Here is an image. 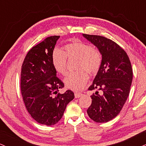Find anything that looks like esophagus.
<instances>
[{
    "label": "esophagus",
    "instance_id": "34e87169",
    "mask_svg": "<svg viewBox=\"0 0 146 146\" xmlns=\"http://www.w3.org/2000/svg\"><path fill=\"white\" fill-rule=\"evenodd\" d=\"M82 95H83V94H80V93H75L74 94L75 98H79L80 97L82 96Z\"/></svg>",
    "mask_w": 146,
    "mask_h": 146
}]
</instances>
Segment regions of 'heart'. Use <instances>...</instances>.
Wrapping results in <instances>:
<instances>
[{"mask_svg": "<svg viewBox=\"0 0 146 146\" xmlns=\"http://www.w3.org/2000/svg\"><path fill=\"white\" fill-rule=\"evenodd\" d=\"M65 52L55 49L52 54L53 67L57 72L62 75L67 74V57L78 59V68L82 69L71 73L65 78L64 83L67 88L78 92L86 85L89 78L87 70L91 74H94L100 68L102 57L100 52L89 44L82 42H74L64 46Z\"/></svg>", "mask_w": 146, "mask_h": 146, "instance_id": "heart-1", "label": "heart"}]
</instances>
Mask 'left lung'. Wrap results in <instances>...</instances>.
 Wrapping results in <instances>:
<instances>
[{"mask_svg":"<svg viewBox=\"0 0 146 146\" xmlns=\"http://www.w3.org/2000/svg\"><path fill=\"white\" fill-rule=\"evenodd\" d=\"M96 46L102 55V62L89 90H98L91 96L92 104L87 112L92 120L104 123L119 113L129 95L133 70L124 50L113 41L100 35L83 34Z\"/></svg>","mask_w":146,"mask_h":146,"instance_id":"8db88e82","label":"left lung"}]
</instances>
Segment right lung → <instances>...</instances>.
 <instances>
[{
    "label": "right lung",
    "mask_w": 146,
    "mask_h": 146,
    "mask_svg": "<svg viewBox=\"0 0 146 146\" xmlns=\"http://www.w3.org/2000/svg\"><path fill=\"white\" fill-rule=\"evenodd\" d=\"M60 36H50L32 48L21 70L22 96L27 111L36 121L51 126L62 117L67 104L74 98L71 90L60 94L64 84L56 76L52 54Z\"/></svg>",
    "instance_id": "1"
}]
</instances>
